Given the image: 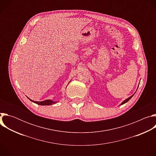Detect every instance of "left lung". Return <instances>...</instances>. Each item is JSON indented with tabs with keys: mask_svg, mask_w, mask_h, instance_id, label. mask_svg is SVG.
<instances>
[{
	"mask_svg": "<svg viewBox=\"0 0 156 156\" xmlns=\"http://www.w3.org/2000/svg\"><path fill=\"white\" fill-rule=\"evenodd\" d=\"M135 93H136V92H135ZM134 94H133L131 96L129 97L128 98H127V99H126L125 101H123L120 104V105H123V104H125L126 102H128V101H129V99H130L133 96V95H134Z\"/></svg>",
	"mask_w": 156,
	"mask_h": 156,
	"instance_id": "8db88e82",
	"label": "left lung"
}]
</instances>
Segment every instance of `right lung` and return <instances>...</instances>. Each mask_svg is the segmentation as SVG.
<instances>
[{
  "mask_svg": "<svg viewBox=\"0 0 156 156\" xmlns=\"http://www.w3.org/2000/svg\"><path fill=\"white\" fill-rule=\"evenodd\" d=\"M31 101L33 102L34 103H36L38 105H52V104H56L57 102V101H54L51 99H48V100H45L44 101H33L31 99H30V98H28Z\"/></svg>",
  "mask_w": 156,
  "mask_h": 156,
  "instance_id": "add662e5",
  "label": "right lung"
}]
</instances>
